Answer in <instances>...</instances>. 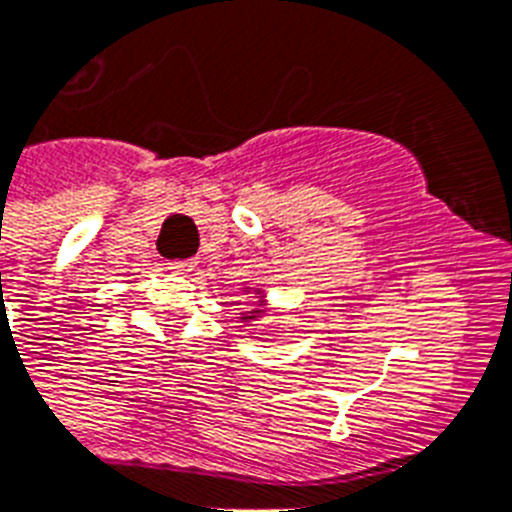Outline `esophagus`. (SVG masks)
<instances>
[{
	"label": "esophagus",
	"mask_w": 512,
	"mask_h": 512,
	"mask_svg": "<svg viewBox=\"0 0 512 512\" xmlns=\"http://www.w3.org/2000/svg\"><path fill=\"white\" fill-rule=\"evenodd\" d=\"M168 269H170V272H173V274H189V272H194V269H196V261H194V259L170 261Z\"/></svg>",
	"instance_id": "34e87169"
}]
</instances>
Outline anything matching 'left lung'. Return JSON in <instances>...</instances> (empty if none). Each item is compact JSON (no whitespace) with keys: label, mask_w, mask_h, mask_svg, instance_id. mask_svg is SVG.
I'll list each match as a JSON object with an SVG mask.
<instances>
[{"label":"left lung","mask_w":512,"mask_h":512,"mask_svg":"<svg viewBox=\"0 0 512 512\" xmlns=\"http://www.w3.org/2000/svg\"><path fill=\"white\" fill-rule=\"evenodd\" d=\"M248 292H253L256 298H259V303H256V308H251L248 313H240V321L243 323H251V321H259L261 316H266V308H269V300H266V290H256V287H243Z\"/></svg>","instance_id":"left-lung-1"}]
</instances>
